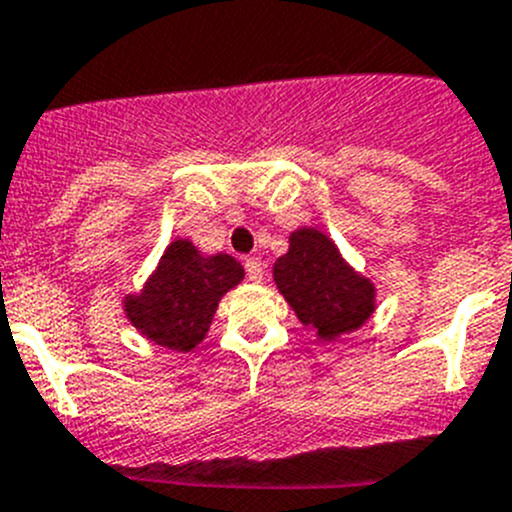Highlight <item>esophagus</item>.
<instances>
[{"mask_svg": "<svg viewBox=\"0 0 512 512\" xmlns=\"http://www.w3.org/2000/svg\"><path fill=\"white\" fill-rule=\"evenodd\" d=\"M243 266H246V276L251 281L264 279V264H261V259H256V256H248V259L243 261Z\"/></svg>", "mask_w": 512, "mask_h": 512, "instance_id": "1", "label": "esophagus"}]
</instances>
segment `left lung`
<instances>
[{
    "instance_id": "1",
    "label": "left lung",
    "mask_w": 512,
    "mask_h": 512,
    "mask_svg": "<svg viewBox=\"0 0 512 512\" xmlns=\"http://www.w3.org/2000/svg\"><path fill=\"white\" fill-rule=\"evenodd\" d=\"M274 281L304 327L335 340L365 325L375 309V287L345 264L322 231L299 228L289 251L274 264Z\"/></svg>"
}]
</instances>
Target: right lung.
<instances>
[{
  "instance_id": "right-lung-1",
  "label": "right lung",
  "mask_w": 512,
  "mask_h": 512,
  "mask_svg": "<svg viewBox=\"0 0 512 512\" xmlns=\"http://www.w3.org/2000/svg\"><path fill=\"white\" fill-rule=\"evenodd\" d=\"M243 279L228 253L203 256L190 241H172L139 294L124 299L126 317L147 340L190 353L208 332L220 297Z\"/></svg>"
}]
</instances>
